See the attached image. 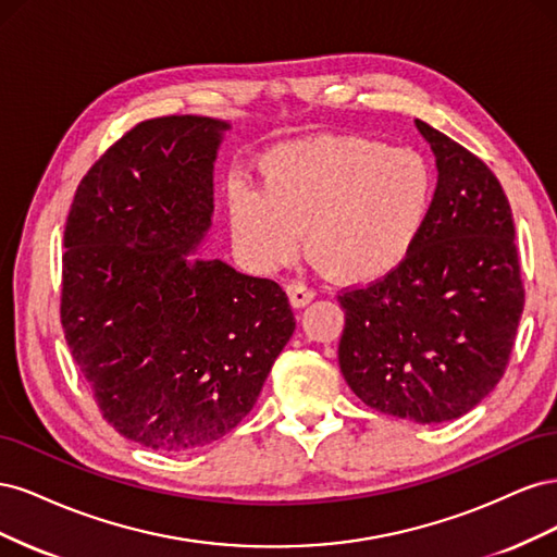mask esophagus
Here are the masks:
<instances>
[{
    "label": "esophagus",
    "instance_id": "34e87169",
    "mask_svg": "<svg viewBox=\"0 0 557 557\" xmlns=\"http://www.w3.org/2000/svg\"><path fill=\"white\" fill-rule=\"evenodd\" d=\"M285 293H288V297H290V305H293L295 309L307 307L309 301L315 297V293L309 288V285L299 283V281H293V283L285 285Z\"/></svg>",
    "mask_w": 557,
    "mask_h": 557
}]
</instances>
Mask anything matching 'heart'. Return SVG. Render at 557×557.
<instances>
[{"mask_svg": "<svg viewBox=\"0 0 557 557\" xmlns=\"http://www.w3.org/2000/svg\"><path fill=\"white\" fill-rule=\"evenodd\" d=\"M260 188L227 185V223L244 262L288 264L305 232L309 258L344 283H372L411 256L434 207L430 162L407 146L315 134L269 148Z\"/></svg>", "mask_w": 557, "mask_h": 557, "instance_id": "obj_1", "label": "heart"}]
</instances>
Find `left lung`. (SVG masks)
<instances>
[{
  "mask_svg": "<svg viewBox=\"0 0 557 557\" xmlns=\"http://www.w3.org/2000/svg\"><path fill=\"white\" fill-rule=\"evenodd\" d=\"M440 181L428 227L395 272L344 288L339 367L381 413L444 423L493 391L525 305L509 199L487 164L423 121Z\"/></svg>",
  "mask_w": 557,
  "mask_h": 557,
  "instance_id": "left-lung-1",
  "label": "left lung"
}]
</instances>
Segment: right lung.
Instances as JSON below:
<instances>
[{"label": "right lung", "instance_id": "1", "mask_svg": "<svg viewBox=\"0 0 557 557\" xmlns=\"http://www.w3.org/2000/svg\"><path fill=\"white\" fill-rule=\"evenodd\" d=\"M225 129L205 115L134 125L81 178L64 225L66 346L107 423L162 453L237 428L295 330L276 281L193 256Z\"/></svg>", "mask_w": 557, "mask_h": 557}]
</instances>
